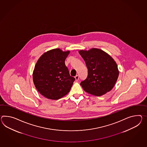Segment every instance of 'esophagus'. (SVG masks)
<instances>
[{
    "mask_svg": "<svg viewBox=\"0 0 147 147\" xmlns=\"http://www.w3.org/2000/svg\"><path fill=\"white\" fill-rule=\"evenodd\" d=\"M75 80H76V81H78V80H79V75H76V76H75Z\"/></svg>",
    "mask_w": 147,
    "mask_h": 147,
    "instance_id": "34e87169",
    "label": "esophagus"
}]
</instances>
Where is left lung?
Masks as SVG:
<instances>
[{
  "label": "left lung",
  "mask_w": 147,
  "mask_h": 147,
  "mask_svg": "<svg viewBox=\"0 0 147 147\" xmlns=\"http://www.w3.org/2000/svg\"><path fill=\"white\" fill-rule=\"evenodd\" d=\"M79 54L85 61L88 73L86 79L80 84L91 94L101 96L114 86L118 75L116 63L110 55L97 48L80 50Z\"/></svg>",
  "instance_id": "obj_1"
}]
</instances>
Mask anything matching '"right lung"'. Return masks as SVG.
<instances>
[{"label": "right lung", "mask_w": 147, "mask_h": 147, "mask_svg": "<svg viewBox=\"0 0 147 147\" xmlns=\"http://www.w3.org/2000/svg\"><path fill=\"white\" fill-rule=\"evenodd\" d=\"M69 51L57 48L45 53L38 60L33 80L39 93L48 99L57 100L69 92L75 78L70 76L65 61Z\"/></svg>", "instance_id": "add662e5"}]
</instances>
